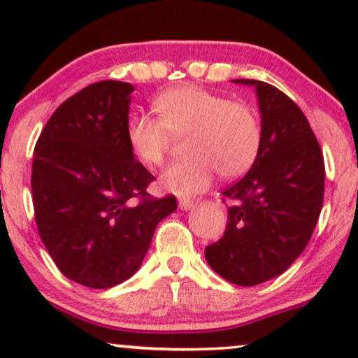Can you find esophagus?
Segmentation results:
<instances>
[{"mask_svg": "<svg viewBox=\"0 0 358 358\" xmlns=\"http://www.w3.org/2000/svg\"><path fill=\"white\" fill-rule=\"evenodd\" d=\"M178 205H180V208H182V210H188V208L193 207V200L187 199V196H180Z\"/></svg>", "mask_w": 358, "mask_h": 358, "instance_id": "1", "label": "esophagus"}]
</instances>
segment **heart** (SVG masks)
I'll use <instances>...</instances> for the list:
<instances>
[{
  "instance_id": "b5f03b06",
  "label": "heart",
  "mask_w": 358,
  "mask_h": 358,
  "mask_svg": "<svg viewBox=\"0 0 358 358\" xmlns=\"http://www.w3.org/2000/svg\"><path fill=\"white\" fill-rule=\"evenodd\" d=\"M158 117L136 113L126 136L131 151L148 166L166 163L173 136L185 139L188 156L162 175L163 190L193 195L220 178H239L256 163L262 146V122L248 101L229 99L199 85H178L156 97Z\"/></svg>"
}]
</instances>
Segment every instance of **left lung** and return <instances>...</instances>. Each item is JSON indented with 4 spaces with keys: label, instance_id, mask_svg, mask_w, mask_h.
<instances>
[{
    "label": "left lung",
    "instance_id": "8db88e82",
    "mask_svg": "<svg viewBox=\"0 0 358 358\" xmlns=\"http://www.w3.org/2000/svg\"><path fill=\"white\" fill-rule=\"evenodd\" d=\"M256 85L262 146L256 163L225 190L227 225L205 248L210 268L237 286H256L279 276L305 250L322 212L324 162L303 110L268 82Z\"/></svg>",
    "mask_w": 358,
    "mask_h": 358
}]
</instances>
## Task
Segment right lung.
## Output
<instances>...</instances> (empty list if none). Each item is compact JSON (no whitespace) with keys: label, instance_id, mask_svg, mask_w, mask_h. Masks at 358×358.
<instances>
[{"label":"right lung","instance_id":"obj_1","mask_svg":"<svg viewBox=\"0 0 358 358\" xmlns=\"http://www.w3.org/2000/svg\"><path fill=\"white\" fill-rule=\"evenodd\" d=\"M133 85L90 84L64 101L36 139L31 195L40 239L64 276L106 289L136 273L175 195L148 193L155 176L126 136Z\"/></svg>","mask_w":358,"mask_h":358}]
</instances>
